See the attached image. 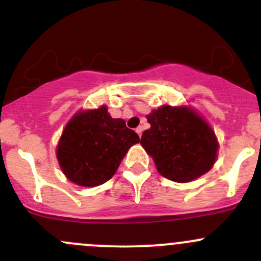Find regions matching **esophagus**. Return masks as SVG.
Returning a JSON list of instances; mask_svg holds the SVG:
<instances>
[{
  "instance_id": "34e87169",
  "label": "esophagus",
  "mask_w": 261,
  "mask_h": 261,
  "mask_svg": "<svg viewBox=\"0 0 261 261\" xmlns=\"http://www.w3.org/2000/svg\"><path fill=\"white\" fill-rule=\"evenodd\" d=\"M136 132H137V133H138V136H139V137H142V133H143V127H138V128H137V129H136Z\"/></svg>"
}]
</instances>
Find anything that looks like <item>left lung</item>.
Returning <instances> with one entry per match:
<instances>
[{
	"instance_id": "8db88e82",
	"label": "left lung",
	"mask_w": 261,
	"mask_h": 261,
	"mask_svg": "<svg viewBox=\"0 0 261 261\" xmlns=\"http://www.w3.org/2000/svg\"><path fill=\"white\" fill-rule=\"evenodd\" d=\"M149 129L141 144L164 178L188 183L212 169L218 154L217 137L197 112L163 106L147 116Z\"/></svg>"
}]
</instances>
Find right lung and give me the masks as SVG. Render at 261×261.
<instances>
[{
	"label": "right lung",
	"mask_w": 261,
	"mask_h": 261,
	"mask_svg": "<svg viewBox=\"0 0 261 261\" xmlns=\"http://www.w3.org/2000/svg\"><path fill=\"white\" fill-rule=\"evenodd\" d=\"M139 143L138 134L123 119L112 118L106 106L78 112L67 123L57 147L64 175L81 187L109 180L128 149Z\"/></svg>",
	"instance_id": "add662e5"
}]
</instances>
